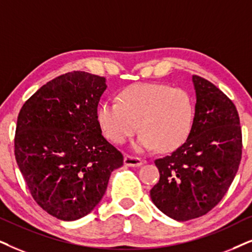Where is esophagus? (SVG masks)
Masks as SVG:
<instances>
[{"label":"esophagus","mask_w":252,"mask_h":252,"mask_svg":"<svg viewBox=\"0 0 252 252\" xmlns=\"http://www.w3.org/2000/svg\"><path fill=\"white\" fill-rule=\"evenodd\" d=\"M142 164V159L138 157H132V156H126V157H124V165H126V166L139 167Z\"/></svg>","instance_id":"34e87169"}]
</instances>
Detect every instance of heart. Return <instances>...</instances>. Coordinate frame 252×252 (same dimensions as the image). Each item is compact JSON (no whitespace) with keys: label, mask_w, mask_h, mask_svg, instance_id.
Returning <instances> with one entry per match:
<instances>
[{"label":"heart","mask_w":252,"mask_h":252,"mask_svg":"<svg viewBox=\"0 0 252 252\" xmlns=\"http://www.w3.org/2000/svg\"><path fill=\"white\" fill-rule=\"evenodd\" d=\"M96 119L108 138L123 144L137 128L142 130L132 148L148 151L158 146L170 151L189 137L194 102L187 91L164 84H137L123 89L117 102H102Z\"/></svg>","instance_id":"b5f03b06"}]
</instances>
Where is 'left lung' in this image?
I'll return each mask as SVG.
<instances>
[{"mask_svg": "<svg viewBox=\"0 0 252 252\" xmlns=\"http://www.w3.org/2000/svg\"><path fill=\"white\" fill-rule=\"evenodd\" d=\"M195 109L186 141L156 159L159 181L152 202L177 221L200 218L221 201L236 176L242 157L240 117L232 101L201 76L193 75Z\"/></svg>", "mask_w": 252, "mask_h": 252, "instance_id": "8db88e82", "label": "left lung"}]
</instances>
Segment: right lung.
Instances as JSON below:
<instances>
[{
    "label": "right lung",
    "mask_w": 252,
    "mask_h": 252,
    "mask_svg": "<svg viewBox=\"0 0 252 252\" xmlns=\"http://www.w3.org/2000/svg\"><path fill=\"white\" fill-rule=\"evenodd\" d=\"M106 89L102 76L69 72L38 89L18 114L16 161L34 201L63 221L93 211L123 165L96 119Z\"/></svg>",
    "instance_id": "add662e5"
}]
</instances>
